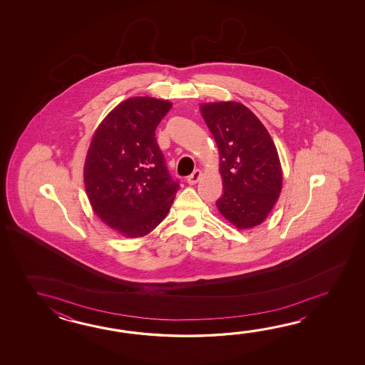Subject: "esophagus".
I'll return each mask as SVG.
<instances>
[{
  "label": "esophagus",
  "mask_w": 365,
  "mask_h": 365,
  "mask_svg": "<svg viewBox=\"0 0 365 365\" xmlns=\"http://www.w3.org/2000/svg\"><path fill=\"white\" fill-rule=\"evenodd\" d=\"M201 176L202 172L200 171V170H195L190 176H187L186 181H187V184H189V185H194V184H197V182H198V180L201 179Z\"/></svg>",
  "instance_id": "esophagus-1"
}]
</instances>
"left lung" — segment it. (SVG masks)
Instances as JSON below:
<instances>
[{
  "label": "left lung",
  "mask_w": 365,
  "mask_h": 365,
  "mask_svg": "<svg viewBox=\"0 0 365 365\" xmlns=\"http://www.w3.org/2000/svg\"><path fill=\"white\" fill-rule=\"evenodd\" d=\"M201 113L220 155L223 194L217 210L239 230L261 225L278 201L283 181L270 134L241 103H203Z\"/></svg>",
  "instance_id": "obj_1"
}]
</instances>
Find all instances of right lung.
<instances>
[{
	"instance_id": "1",
	"label": "right lung",
	"mask_w": 365,
	"mask_h": 365,
	"mask_svg": "<svg viewBox=\"0 0 365 365\" xmlns=\"http://www.w3.org/2000/svg\"><path fill=\"white\" fill-rule=\"evenodd\" d=\"M170 101L135 96L98 126L86 156L87 197L101 220L125 237H142L163 222L179 190L156 142Z\"/></svg>"
}]
</instances>
